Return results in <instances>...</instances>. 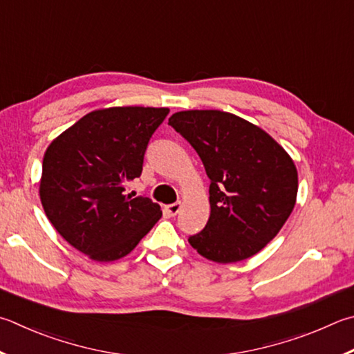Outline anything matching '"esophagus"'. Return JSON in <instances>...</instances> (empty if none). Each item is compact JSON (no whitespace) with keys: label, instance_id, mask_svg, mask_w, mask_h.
I'll return each mask as SVG.
<instances>
[{"label":"esophagus","instance_id":"obj_1","mask_svg":"<svg viewBox=\"0 0 354 354\" xmlns=\"http://www.w3.org/2000/svg\"><path fill=\"white\" fill-rule=\"evenodd\" d=\"M165 210L170 216H176L179 214V210H181V203H173V204L165 205Z\"/></svg>","mask_w":354,"mask_h":354}]
</instances>
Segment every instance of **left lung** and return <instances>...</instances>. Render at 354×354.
I'll use <instances>...</instances> for the list:
<instances>
[{"instance_id": "1", "label": "left lung", "mask_w": 354, "mask_h": 354, "mask_svg": "<svg viewBox=\"0 0 354 354\" xmlns=\"http://www.w3.org/2000/svg\"><path fill=\"white\" fill-rule=\"evenodd\" d=\"M169 125L201 158L210 179V216L189 236L204 259L235 263L266 246L291 215L297 170L261 128L218 110L175 113Z\"/></svg>"}]
</instances>
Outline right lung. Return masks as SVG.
<instances>
[{"mask_svg":"<svg viewBox=\"0 0 354 354\" xmlns=\"http://www.w3.org/2000/svg\"><path fill=\"white\" fill-rule=\"evenodd\" d=\"M169 111L144 106L93 111L44 153L43 209L57 232L93 260L130 254L162 215L150 198L124 192L142 173L150 138Z\"/></svg>","mask_w":354,"mask_h":354,"instance_id":"obj_1","label":"right lung"}]
</instances>
